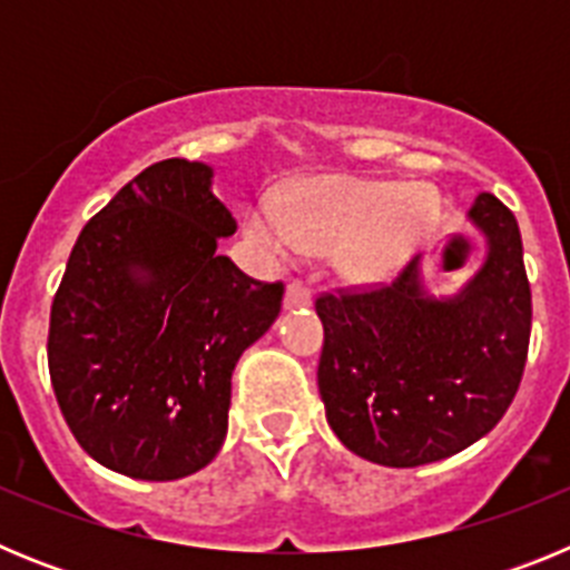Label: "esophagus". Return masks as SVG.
Returning a JSON list of instances; mask_svg holds the SVG:
<instances>
[{"instance_id": "esophagus-1", "label": "esophagus", "mask_w": 570, "mask_h": 570, "mask_svg": "<svg viewBox=\"0 0 570 570\" xmlns=\"http://www.w3.org/2000/svg\"><path fill=\"white\" fill-rule=\"evenodd\" d=\"M311 299H314V294L305 282H291L288 291H285V308H305V305H311Z\"/></svg>"}]
</instances>
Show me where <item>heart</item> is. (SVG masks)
<instances>
[{
    "label": "heart",
    "instance_id": "heart-1",
    "mask_svg": "<svg viewBox=\"0 0 570 570\" xmlns=\"http://www.w3.org/2000/svg\"><path fill=\"white\" fill-rule=\"evenodd\" d=\"M440 223V199L425 185L362 176H320L282 208L265 196L250 208L248 234L276 256L334 250L342 276L376 282L394 274Z\"/></svg>",
    "mask_w": 570,
    "mask_h": 570
}]
</instances>
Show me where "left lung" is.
Wrapping results in <instances>:
<instances>
[{
    "label": "left lung",
    "instance_id": "obj_1",
    "mask_svg": "<svg viewBox=\"0 0 570 570\" xmlns=\"http://www.w3.org/2000/svg\"><path fill=\"white\" fill-rule=\"evenodd\" d=\"M468 216L488 256L460 294L434 299L414 256L391 282L316 296L325 416L362 460L416 468L460 454L517 396L531 340L520 225L493 194Z\"/></svg>",
    "mask_w": 570,
    "mask_h": 570
}]
</instances>
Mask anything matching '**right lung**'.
Instances as JSON below:
<instances>
[{
  "instance_id": "obj_1",
  "label": "right lung",
  "mask_w": 570,
  "mask_h": 570,
  "mask_svg": "<svg viewBox=\"0 0 570 570\" xmlns=\"http://www.w3.org/2000/svg\"><path fill=\"white\" fill-rule=\"evenodd\" d=\"M214 170L163 159L82 228L50 305V385L99 465L168 482L228 434L230 374L274 325L282 282L242 274L219 242L236 219Z\"/></svg>"
}]
</instances>
